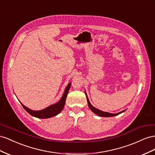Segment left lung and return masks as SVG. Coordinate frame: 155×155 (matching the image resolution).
Here are the masks:
<instances>
[{
	"instance_id": "1",
	"label": "left lung",
	"mask_w": 155,
	"mask_h": 155,
	"mask_svg": "<svg viewBox=\"0 0 155 155\" xmlns=\"http://www.w3.org/2000/svg\"><path fill=\"white\" fill-rule=\"evenodd\" d=\"M85 94H86V98H87V101L88 106H89V107L91 109V111L94 112V113H95V114H97V116H101V117H112V116H117V115L123 113V112L125 111V110H123V111L120 112H119V113H117V114H112V113L105 112H103V111H101V110L95 108L94 107H93V106L91 105V104L90 103L89 99H88V97L87 96V94H86V92H85Z\"/></svg>"
}]
</instances>
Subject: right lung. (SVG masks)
Segmentation results:
<instances>
[{
  "mask_svg": "<svg viewBox=\"0 0 155 155\" xmlns=\"http://www.w3.org/2000/svg\"><path fill=\"white\" fill-rule=\"evenodd\" d=\"M71 83L70 82L68 84L67 87H65L64 94L62 97H61V98L59 102H58L56 104H52L43 110L35 111V110H32L26 107H25V106L23 105L21 103V104H22V106H23V107L24 108V109L26 110V111L28 114H30L31 116H32L34 117L41 118V119H46V118L54 117L56 116V115H58L59 113H60L61 110H62V109L64 108L65 103V100H66V98H67L68 94L69 88L71 87Z\"/></svg>",
  "mask_w": 155,
  "mask_h": 155,
  "instance_id": "1",
  "label": "right lung"
}]
</instances>
